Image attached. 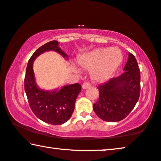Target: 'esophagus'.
Returning <instances> with one entry per match:
<instances>
[{"instance_id":"esophagus-1","label":"esophagus","mask_w":161,"mask_h":161,"mask_svg":"<svg viewBox=\"0 0 161 161\" xmlns=\"http://www.w3.org/2000/svg\"><path fill=\"white\" fill-rule=\"evenodd\" d=\"M90 87V84L88 83V82H85L81 86V87H82L83 90H86V89H87Z\"/></svg>"}]
</instances>
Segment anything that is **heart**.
<instances>
[{
  "mask_svg": "<svg viewBox=\"0 0 161 161\" xmlns=\"http://www.w3.org/2000/svg\"><path fill=\"white\" fill-rule=\"evenodd\" d=\"M123 56L117 47H100L84 55L80 60L81 67L92 69L91 76L97 82L106 81L120 66ZM79 72L77 69H75Z\"/></svg>",
  "mask_w": 161,
  "mask_h": 161,
  "instance_id": "heart-1",
  "label": "heart"
}]
</instances>
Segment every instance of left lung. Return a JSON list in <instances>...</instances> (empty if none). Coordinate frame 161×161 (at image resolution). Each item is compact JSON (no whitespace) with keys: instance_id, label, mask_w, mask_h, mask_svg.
Listing matches in <instances>:
<instances>
[{"instance_id":"obj_1","label":"left lung","mask_w":161,"mask_h":161,"mask_svg":"<svg viewBox=\"0 0 161 161\" xmlns=\"http://www.w3.org/2000/svg\"><path fill=\"white\" fill-rule=\"evenodd\" d=\"M121 75L110 79L98 86L99 99L93 109L100 119L108 122L121 121L128 116L140 93V71L131 53Z\"/></svg>"}]
</instances>
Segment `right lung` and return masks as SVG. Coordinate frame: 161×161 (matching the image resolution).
Instances as JSON below:
<instances>
[{
  "label": "right lung",
  "instance_id": "right-lung-1",
  "mask_svg": "<svg viewBox=\"0 0 161 161\" xmlns=\"http://www.w3.org/2000/svg\"><path fill=\"white\" fill-rule=\"evenodd\" d=\"M47 51H55L66 60L69 59L68 55L61 49L56 40L42 45L28 61L25 78V90L29 104L35 116L45 123L60 125L71 118L81 87L78 83L64 85L60 90L56 88L46 90L38 87L33 71V63L38 56Z\"/></svg>",
  "mask_w": 161,
  "mask_h": 161
}]
</instances>
